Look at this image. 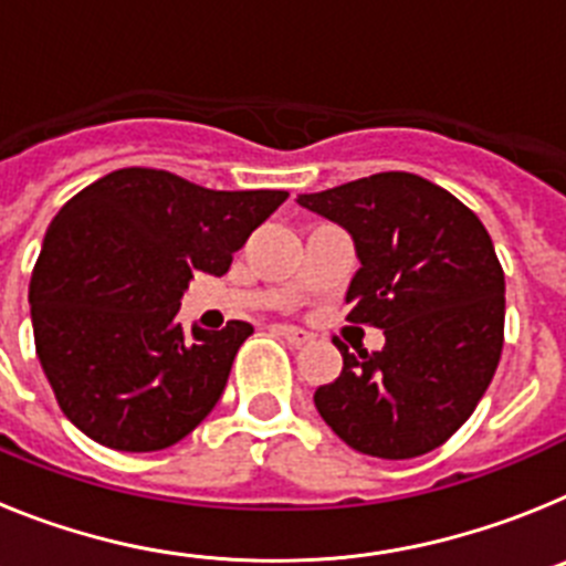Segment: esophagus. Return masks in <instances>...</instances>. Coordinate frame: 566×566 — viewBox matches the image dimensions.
Returning a JSON list of instances; mask_svg holds the SVG:
<instances>
[{"label":"esophagus","instance_id":"esophagus-1","mask_svg":"<svg viewBox=\"0 0 566 566\" xmlns=\"http://www.w3.org/2000/svg\"><path fill=\"white\" fill-rule=\"evenodd\" d=\"M274 332L292 345H306L308 339H312V334H308L306 328H297V326H274Z\"/></svg>","mask_w":566,"mask_h":566}]
</instances>
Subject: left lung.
Segmentation results:
<instances>
[{
	"label": "left lung",
	"mask_w": 566,
	"mask_h": 566,
	"mask_svg": "<svg viewBox=\"0 0 566 566\" xmlns=\"http://www.w3.org/2000/svg\"><path fill=\"white\" fill-rule=\"evenodd\" d=\"M300 207L352 232L359 272L345 303L385 332L382 352L334 339L343 371L314 394L348 448L413 459L444 444L476 411L504 345V272L476 214L413 172H377Z\"/></svg>",
	"instance_id": "1"
}]
</instances>
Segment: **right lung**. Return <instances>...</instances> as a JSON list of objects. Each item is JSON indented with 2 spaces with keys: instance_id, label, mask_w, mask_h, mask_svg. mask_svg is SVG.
Segmentation results:
<instances>
[{
  "instance_id": "1",
  "label": "right lung",
  "mask_w": 566,
  "mask_h": 566,
  "mask_svg": "<svg viewBox=\"0 0 566 566\" xmlns=\"http://www.w3.org/2000/svg\"><path fill=\"white\" fill-rule=\"evenodd\" d=\"M283 189L218 192L164 169L127 167L73 195L30 274L39 363L64 417L113 451L181 442L207 419L254 332L178 323L195 272L221 274Z\"/></svg>"
}]
</instances>
